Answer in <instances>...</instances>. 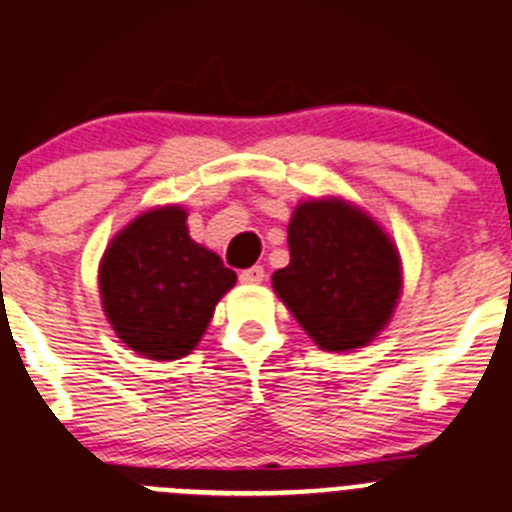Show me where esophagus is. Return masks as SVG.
Segmentation results:
<instances>
[{
	"label": "esophagus",
	"mask_w": 512,
	"mask_h": 512,
	"mask_svg": "<svg viewBox=\"0 0 512 512\" xmlns=\"http://www.w3.org/2000/svg\"><path fill=\"white\" fill-rule=\"evenodd\" d=\"M262 280H265V267L262 265H252V267H247V270L240 272V283H245V285H257V283H262Z\"/></svg>",
	"instance_id": "34e87169"
}]
</instances>
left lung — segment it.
Wrapping results in <instances>:
<instances>
[{"label":"left lung","instance_id":"8db88e82","mask_svg":"<svg viewBox=\"0 0 512 512\" xmlns=\"http://www.w3.org/2000/svg\"><path fill=\"white\" fill-rule=\"evenodd\" d=\"M290 265L275 293L326 351L366 346L401 290L399 255L379 224L346 202H305L288 224Z\"/></svg>","mask_w":512,"mask_h":512}]
</instances>
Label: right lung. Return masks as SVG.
Listing matches in <instances>:
<instances>
[{
	"label": "right lung",
	"mask_w": 512,
	"mask_h": 512,
	"mask_svg": "<svg viewBox=\"0 0 512 512\" xmlns=\"http://www.w3.org/2000/svg\"><path fill=\"white\" fill-rule=\"evenodd\" d=\"M234 283V270L191 240L179 207L133 219L100 262V298L118 338L159 361L197 346Z\"/></svg>",
	"instance_id": "1"
}]
</instances>
